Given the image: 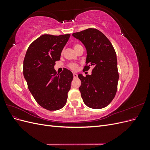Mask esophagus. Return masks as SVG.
<instances>
[{
	"label": "esophagus",
	"mask_w": 150,
	"mask_h": 150,
	"mask_svg": "<svg viewBox=\"0 0 150 150\" xmlns=\"http://www.w3.org/2000/svg\"><path fill=\"white\" fill-rule=\"evenodd\" d=\"M73 76H74V78H76L77 77H78V74H77L76 73H73Z\"/></svg>",
	"instance_id": "34e87169"
}]
</instances>
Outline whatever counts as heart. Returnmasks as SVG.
I'll return each mask as SVG.
<instances>
[{"label":"heart","mask_w":150,"mask_h":150,"mask_svg":"<svg viewBox=\"0 0 150 150\" xmlns=\"http://www.w3.org/2000/svg\"><path fill=\"white\" fill-rule=\"evenodd\" d=\"M81 46L79 44H75L74 46V48L75 49V51H76V50L78 49L79 47H80ZM68 67H69L70 69H71L72 70H74V71H76L78 69V64H76V63H69V64H68Z\"/></svg>","instance_id":"1"}]
</instances>
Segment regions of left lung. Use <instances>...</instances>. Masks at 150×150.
Segmentation results:
<instances>
[{"mask_svg":"<svg viewBox=\"0 0 150 150\" xmlns=\"http://www.w3.org/2000/svg\"><path fill=\"white\" fill-rule=\"evenodd\" d=\"M72 36L81 40L86 49L84 69L88 71L93 67L91 75H78L83 100L91 108L106 107L117 91L119 74L115 50L105 35L96 29L89 28L73 33Z\"/></svg>","mask_w":150,"mask_h":150,"instance_id":"8db88e82","label":"left lung"}]
</instances>
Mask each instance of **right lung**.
<instances>
[{
	"label": "right lung",
	"mask_w": 150,
	"mask_h": 150,
	"mask_svg": "<svg viewBox=\"0 0 150 150\" xmlns=\"http://www.w3.org/2000/svg\"><path fill=\"white\" fill-rule=\"evenodd\" d=\"M70 35H40L30 44L24 57L23 74L30 92L40 106L49 111L65 106L73 79L66 68L59 74L54 69Z\"/></svg>",
	"instance_id": "right-lung-1"
}]
</instances>
